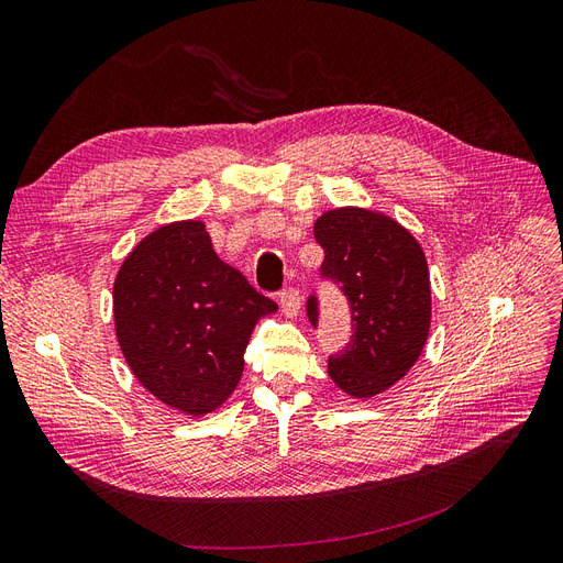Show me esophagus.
<instances>
[{
    "mask_svg": "<svg viewBox=\"0 0 563 563\" xmlns=\"http://www.w3.org/2000/svg\"><path fill=\"white\" fill-rule=\"evenodd\" d=\"M280 308H283V313H285L287 318H297L299 310H301V295H299V289L289 287V289H285V292H280Z\"/></svg>",
    "mask_w": 563,
    "mask_h": 563,
    "instance_id": "obj_1",
    "label": "esophagus"
}]
</instances>
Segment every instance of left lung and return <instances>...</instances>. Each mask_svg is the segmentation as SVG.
Listing matches in <instances>:
<instances>
[{
	"instance_id": "1",
	"label": "left lung",
	"mask_w": 563,
	"mask_h": 563,
	"mask_svg": "<svg viewBox=\"0 0 563 563\" xmlns=\"http://www.w3.org/2000/svg\"><path fill=\"white\" fill-rule=\"evenodd\" d=\"M324 250L322 276L341 283L355 331L329 378L352 399H373L420 360L431 327V283L420 241L394 218L360 206L322 213L313 224ZM318 324V301L308 299Z\"/></svg>"
}]
</instances>
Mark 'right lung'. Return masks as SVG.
I'll return each mask as SVG.
<instances>
[{"instance_id":"obj_1","label":"right lung","mask_w":563,"mask_h":563,"mask_svg":"<svg viewBox=\"0 0 563 563\" xmlns=\"http://www.w3.org/2000/svg\"><path fill=\"white\" fill-rule=\"evenodd\" d=\"M278 306L224 264L201 220L162 224L122 260L115 339L157 401L203 418L236 389L255 324Z\"/></svg>"}]
</instances>
